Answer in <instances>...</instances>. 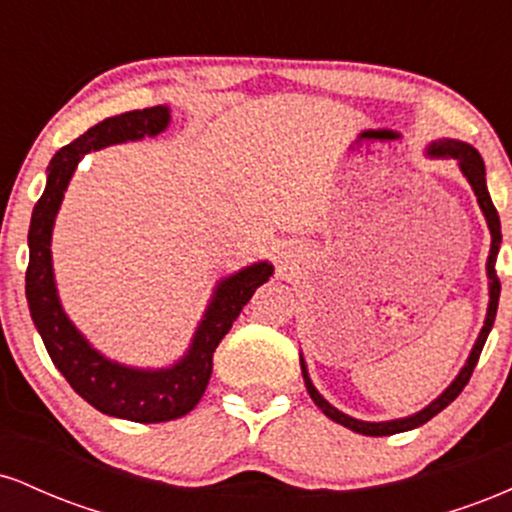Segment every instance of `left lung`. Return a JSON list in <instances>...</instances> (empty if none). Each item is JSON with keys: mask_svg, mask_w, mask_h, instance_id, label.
Segmentation results:
<instances>
[{"mask_svg": "<svg viewBox=\"0 0 512 512\" xmlns=\"http://www.w3.org/2000/svg\"><path fill=\"white\" fill-rule=\"evenodd\" d=\"M428 156H433V158H455V161L460 163V170L464 173V178H467L469 185H472L474 195H477L479 207L486 216V223H489L491 252H489V262H486V274H489V310H486V320H484V327H481V332H479L477 344H474L472 354H469L467 363H464V368L460 370V375L452 380L450 387L443 392V395H440L438 399H433V402L428 404L426 409H421L419 414H411V416H407V419L361 421V419H354V416L344 414V411H339L337 407H332V404L327 402V399L315 390L313 380H310L308 368H305V361L301 356V370H303L305 387H308V395L313 397V402L322 409V414L330 416V419L337 421V424L351 428V431L363 433V436H392V433L411 431V428L424 426L426 421H431L433 416L440 414V411L448 407L452 399L460 395V392L464 390V385H467L469 378H472L474 368H477V361L481 356V349H484L486 337H489V332L493 327V320H496L498 298H501V281H498V274H496V255H498V248H501V219H498V211H496V207H493L489 190H486L484 158L479 156V151L474 149V146L457 142V139H438V142H433L431 146H428Z\"/></svg>", "mask_w": 512, "mask_h": 512, "instance_id": "left-lung-1", "label": "left lung"}]
</instances>
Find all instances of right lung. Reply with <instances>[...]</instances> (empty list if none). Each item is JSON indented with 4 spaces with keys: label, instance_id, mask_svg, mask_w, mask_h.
Segmentation results:
<instances>
[{
    "label": "right lung",
    "instance_id": "obj_1",
    "mask_svg": "<svg viewBox=\"0 0 512 512\" xmlns=\"http://www.w3.org/2000/svg\"><path fill=\"white\" fill-rule=\"evenodd\" d=\"M168 122V105L129 110L98 122L72 144L62 146L50 161L48 185L33 207L31 231H28L31 255L26 269V298L52 363L74 387L76 395L84 397L91 407L137 424L173 421L197 407L209 385L216 346L231 330L257 286H262L274 272L269 262H257L219 281L187 354L170 368L161 370L129 368L110 361L98 354L64 315L55 289V274H52L50 243L57 209L76 163L88 151H98L103 146L156 137L168 127Z\"/></svg>",
    "mask_w": 512,
    "mask_h": 512
}]
</instances>
